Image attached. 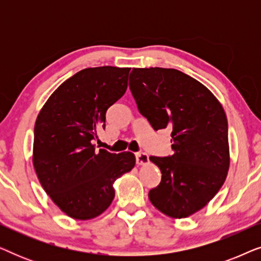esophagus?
I'll return each instance as SVG.
<instances>
[{
    "instance_id": "esophagus-1",
    "label": "esophagus",
    "mask_w": 261,
    "mask_h": 261,
    "mask_svg": "<svg viewBox=\"0 0 261 261\" xmlns=\"http://www.w3.org/2000/svg\"><path fill=\"white\" fill-rule=\"evenodd\" d=\"M135 159H137L138 165H146V164L149 163L148 155L144 152H138L135 153Z\"/></svg>"
}]
</instances>
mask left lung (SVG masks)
I'll use <instances>...</instances> for the list:
<instances>
[{"mask_svg": "<svg viewBox=\"0 0 261 261\" xmlns=\"http://www.w3.org/2000/svg\"><path fill=\"white\" fill-rule=\"evenodd\" d=\"M129 88L154 130H171L173 154L149 156L162 181L148 198L159 212L183 219L212 201L229 170L226 113L208 88L176 69H133Z\"/></svg>", "mask_w": 261, "mask_h": 261, "instance_id": "left-lung-1", "label": "left lung"}]
</instances>
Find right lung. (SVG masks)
<instances>
[{"instance_id":"1","label":"right lung","mask_w":261,"mask_h":261,"mask_svg":"<svg viewBox=\"0 0 261 261\" xmlns=\"http://www.w3.org/2000/svg\"><path fill=\"white\" fill-rule=\"evenodd\" d=\"M129 70L80 71L57 88L35 121V172L46 194L72 219L101 215L115 197L114 181L135 165L132 152L116 154L94 145L107 110L127 90Z\"/></svg>"}]
</instances>
